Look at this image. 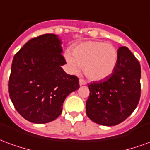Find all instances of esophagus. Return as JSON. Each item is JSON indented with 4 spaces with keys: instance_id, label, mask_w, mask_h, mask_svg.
<instances>
[{
    "instance_id": "1",
    "label": "esophagus",
    "mask_w": 150,
    "mask_h": 150,
    "mask_svg": "<svg viewBox=\"0 0 150 150\" xmlns=\"http://www.w3.org/2000/svg\"><path fill=\"white\" fill-rule=\"evenodd\" d=\"M86 84H87V82L85 81L84 79H79V85H80V86H82V85H86Z\"/></svg>"
}]
</instances>
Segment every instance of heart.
I'll use <instances>...</instances> for the list:
<instances>
[{"mask_svg": "<svg viewBox=\"0 0 150 150\" xmlns=\"http://www.w3.org/2000/svg\"><path fill=\"white\" fill-rule=\"evenodd\" d=\"M65 59L72 71L83 67L86 77L92 81H100L109 77L118 62V51L110 43L99 41L83 42L73 48L72 54L65 53Z\"/></svg>", "mask_w": 150, "mask_h": 150, "instance_id": "b5f03b06", "label": "heart"}]
</instances>
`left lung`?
Here are the masks:
<instances>
[{
	"label": "left lung",
	"instance_id": "left-lung-1",
	"mask_svg": "<svg viewBox=\"0 0 150 150\" xmlns=\"http://www.w3.org/2000/svg\"><path fill=\"white\" fill-rule=\"evenodd\" d=\"M141 65L125 46L118 49V62L112 75L88 85L87 115L93 122L116 125L127 119L141 96Z\"/></svg>",
	"mask_w": 150,
	"mask_h": 150
}]
</instances>
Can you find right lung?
I'll return each mask as SVG.
<instances>
[{"instance_id":"1","label":"right lung","mask_w":150,"mask_h":150,"mask_svg":"<svg viewBox=\"0 0 150 150\" xmlns=\"http://www.w3.org/2000/svg\"><path fill=\"white\" fill-rule=\"evenodd\" d=\"M61 38L42 34L25 44L13 57L8 92L16 110L35 124L53 121L62 113L66 97L79 88V79L62 66Z\"/></svg>"}]
</instances>
